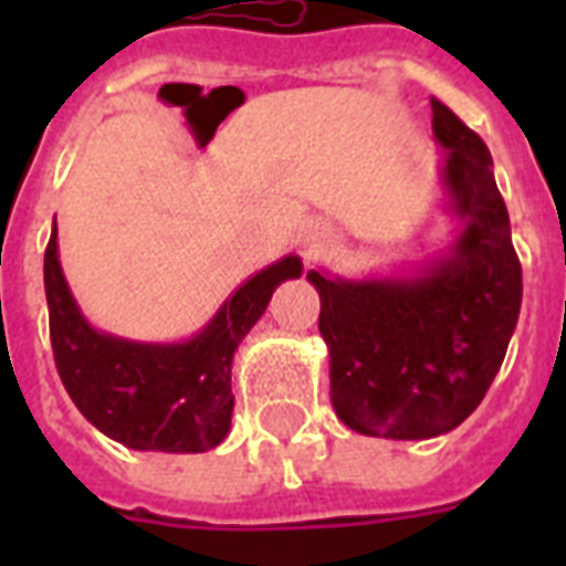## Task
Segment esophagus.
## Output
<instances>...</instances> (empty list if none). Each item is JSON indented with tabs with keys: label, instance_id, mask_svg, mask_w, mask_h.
Segmentation results:
<instances>
[{
	"label": "esophagus",
	"instance_id": "obj_1",
	"mask_svg": "<svg viewBox=\"0 0 566 566\" xmlns=\"http://www.w3.org/2000/svg\"><path fill=\"white\" fill-rule=\"evenodd\" d=\"M328 243V229L323 222H308L300 234V247H302V255L305 258H314L319 249Z\"/></svg>",
	"mask_w": 566,
	"mask_h": 566
}]
</instances>
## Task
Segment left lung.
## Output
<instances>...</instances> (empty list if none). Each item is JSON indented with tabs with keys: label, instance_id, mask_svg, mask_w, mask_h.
<instances>
[{
	"label": "left lung",
	"instance_id": "1",
	"mask_svg": "<svg viewBox=\"0 0 566 566\" xmlns=\"http://www.w3.org/2000/svg\"><path fill=\"white\" fill-rule=\"evenodd\" d=\"M431 132L443 149L438 185L452 243L402 270L305 275L319 293L335 413L370 438L429 440L458 429L500 373L523 302L488 146L438 99Z\"/></svg>",
	"mask_w": 566,
	"mask_h": 566
}]
</instances>
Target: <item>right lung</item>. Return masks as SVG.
<instances>
[{"label": "right lung", "mask_w": 566, "mask_h": 566, "mask_svg": "<svg viewBox=\"0 0 566 566\" xmlns=\"http://www.w3.org/2000/svg\"><path fill=\"white\" fill-rule=\"evenodd\" d=\"M302 258L284 255L240 282L196 335L149 344L102 332L66 284L52 226L43 284L57 376L84 420L137 452H208L231 429V361L273 291L300 279Z\"/></svg>", "instance_id": "add662e5"}]
</instances>
